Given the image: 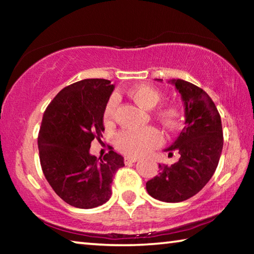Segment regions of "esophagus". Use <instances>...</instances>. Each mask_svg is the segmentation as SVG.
<instances>
[{
    "label": "esophagus",
    "instance_id": "1",
    "mask_svg": "<svg viewBox=\"0 0 254 254\" xmlns=\"http://www.w3.org/2000/svg\"><path fill=\"white\" fill-rule=\"evenodd\" d=\"M137 160H139V158L136 157H126L124 158V163H126V165H130V163L136 162Z\"/></svg>",
    "mask_w": 254,
    "mask_h": 254
}]
</instances>
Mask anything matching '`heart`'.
<instances>
[{
  "label": "heart",
  "mask_w": 254,
  "mask_h": 254,
  "mask_svg": "<svg viewBox=\"0 0 254 254\" xmlns=\"http://www.w3.org/2000/svg\"><path fill=\"white\" fill-rule=\"evenodd\" d=\"M127 94L136 104L147 110L156 107L162 98V94L158 88L147 84L134 86V87L128 89ZM115 110H117V101L112 97L106 103L104 112H103V120H104L106 126L113 123ZM156 118L163 127L170 131L177 130L180 127V123H182L180 111L175 105H165L160 107L156 112ZM161 142V133L152 127L134 128V130H124L119 133L117 137L118 148L127 156L134 157L147 154Z\"/></svg>",
  "instance_id": "obj_1"
}]
</instances>
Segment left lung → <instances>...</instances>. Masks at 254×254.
<instances>
[{"label": "left lung", "mask_w": 254, "mask_h": 254, "mask_svg": "<svg viewBox=\"0 0 254 254\" xmlns=\"http://www.w3.org/2000/svg\"><path fill=\"white\" fill-rule=\"evenodd\" d=\"M182 95L185 127L166 149L178 151L174 165H159L160 173L145 184L150 196L166 203H179L203 189L217 168L223 149L221 115L208 94L183 79L170 80Z\"/></svg>", "instance_id": "8db88e82"}]
</instances>
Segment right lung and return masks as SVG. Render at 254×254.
<instances>
[{
	"label": "right lung",
	"instance_id": "add662e5",
	"mask_svg": "<svg viewBox=\"0 0 254 254\" xmlns=\"http://www.w3.org/2000/svg\"><path fill=\"white\" fill-rule=\"evenodd\" d=\"M113 89L107 79L76 81L55 96L42 117L38 135L42 171L56 194L74 207L106 203L113 176L124 166L111 145L102 159L89 153L92 141L104 131L103 112Z\"/></svg>",
	"mask_w": 254,
	"mask_h": 254
}]
</instances>
